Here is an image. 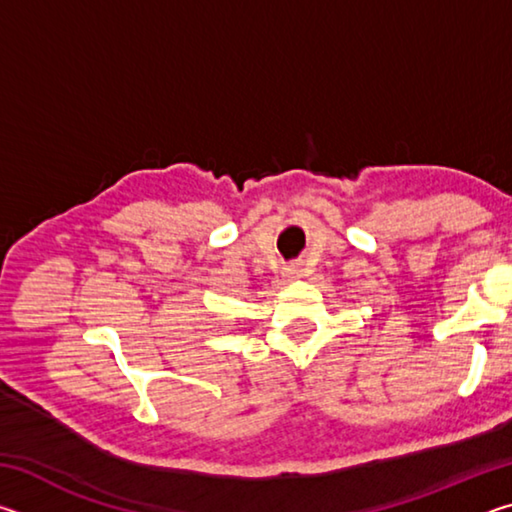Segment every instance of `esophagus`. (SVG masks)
Returning <instances> with one entry per match:
<instances>
[{
  "label": "esophagus",
  "instance_id": "1",
  "mask_svg": "<svg viewBox=\"0 0 512 512\" xmlns=\"http://www.w3.org/2000/svg\"><path fill=\"white\" fill-rule=\"evenodd\" d=\"M300 275V268L298 266H287L284 268V277H289V280H293V277Z\"/></svg>",
  "mask_w": 512,
  "mask_h": 512
}]
</instances>
